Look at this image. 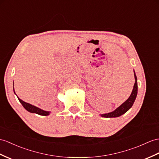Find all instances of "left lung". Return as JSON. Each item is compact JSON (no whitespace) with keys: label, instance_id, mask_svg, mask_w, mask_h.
<instances>
[{"label":"left lung","instance_id":"1","mask_svg":"<svg viewBox=\"0 0 159 159\" xmlns=\"http://www.w3.org/2000/svg\"><path fill=\"white\" fill-rule=\"evenodd\" d=\"M134 77H135V84L134 86L133 90L131 92V94L129 96V97L127 98L126 101H125L122 104H121L119 107H117L115 111L111 112L109 113L105 114H100V115L102 117L106 118H111V117H118L120 116L125 113L126 112L130 109L131 107H132L135 98H136L137 94H138V82H137V77L135 73V71L134 70Z\"/></svg>","mask_w":159,"mask_h":159}]
</instances>
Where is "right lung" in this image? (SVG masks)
I'll use <instances>...</instances> for the list:
<instances>
[{
  "label": "right lung",
  "instance_id": "1",
  "mask_svg": "<svg viewBox=\"0 0 159 159\" xmlns=\"http://www.w3.org/2000/svg\"><path fill=\"white\" fill-rule=\"evenodd\" d=\"M13 86H14V82H13ZM13 91H14V93L15 94V90H14V87H13ZM17 96V94H16ZM17 98L18 100H19V102H20V103L22 104V106L24 107V109L25 110L28 111V112H30V113H36L38 115H44V116H47L48 115H50V111H44L42 110L41 109H40V108H38L36 106H34L32 105V104H31L30 103H28V102H24V100H22L21 99L19 98L18 96H17Z\"/></svg>",
  "mask_w": 159,
  "mask_h": 159
}]
</instances>
